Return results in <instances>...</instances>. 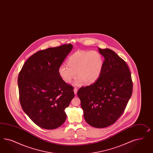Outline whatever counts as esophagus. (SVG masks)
I'll return each instance as SVG.
<instances>
[{"instance_id":"34e87169","label":"esophagus","mask_w":153,"mask_h":153,"mask_svg":"<svg viewBox=\"0 0 153 153\" xmlns=\"http://www.w3.org/2000/svg\"><path fill=\"white\" fill-rule=\"evenodd\" d=\"M74 94H75V95H76V94H77V91H78L77 88V87H74Z\"/></svg>"}]
</instances>
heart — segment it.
<instances>
[{"mask_svg": "<svg viewBox=\"0 0 153 153\" xmlns=\"http://www.w3.org/2000/svg\"><path fill=\"white\" fill-rule=\"evenodd\" d=\"M67 66L61 65L58 73L62 80L70 83L76 74L79 78L75 84L81 86L84 82L90 84L99 78L103 67V58L96 51L77 52L70 56L67 61Z\"/></svg>", "mask_w": 153, "mask_h": 153, "instance_id": "1", "label": "heart"}]
</instances>
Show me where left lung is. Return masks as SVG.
Here are the masks:
<instances>
[{
  "mask_svg": "<svg viewBox=\"0 0 153 153\" xmlns=\"http://www.w3.org/2000/svg\"><path fill=\"white\" fill-rule=\"evenodd\" d=\"M104 57L99 79L81 87V100L85 121L93 127L104 128L114 124L124 112L132 92L131 72L126 63L112 50L99 48Z\"/></svg>",
  "mask_w": 153,
  "mask_h": 153,
  "instance_id": "obj_1",
  "label": "left lung"
}]
</instances>
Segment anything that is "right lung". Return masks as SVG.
Returning <instances> with one entry per match:
<instances>
[{"mask_svg":"<svg viewBox=\"0 0 153 153\" xmlns=\"http://www.w3.org/2000/svg\"><path fill=\"white\" fill-rule=\"evenodd\" d=\"M72 48L66 44L38 51L26 61L18 75L21 106L41 128H57L66 120L65 110L74 91L62 80L58 69Z\"/></svg>","mask_w":153,"mask_h":153,"instance_id":"1","label":"right lung"}]
</instances>
